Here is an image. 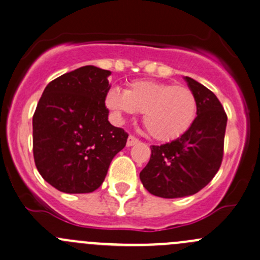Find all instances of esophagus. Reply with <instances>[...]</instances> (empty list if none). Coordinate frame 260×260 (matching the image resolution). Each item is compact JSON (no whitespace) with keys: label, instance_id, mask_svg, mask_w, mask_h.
Masks as SVG:
<instances>
[{"label":"esophagus","instance_id":"obj_1","mask_svg":"<svg viewBox=\"0 0 260 260\" xmlns=\"http://www.w3.org/2000/svg\"><path fill=\"white\" fill-rule=\"evenodd\" d=\"M138 142L139 141L135 137V136H129V137H128V139H127V147L135 146V144H137Z\"/></svg>","mask_w":260,"mask_h":260}]
</instances>
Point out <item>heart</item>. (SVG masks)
Instances as JSON below:
<instances>
[{
	"instance_id": "1",
	"label": "heart",
	"mask_w": 260,
	"mask_h": 260,
	"mask_svg": "<svg viewBox=\"0 0 260 260\" xmlns=\"http://www.w3.org/2000/svg\"><path fill=\"white\" fill-rule=\"evenodd\" d=\"M106 106L117 119L143 113V124L155 141L171 142L182 137L196 119L197 100L189 88L165 82L139 80L125 91L111 88Z\"/></svg>"
}]
</instances>
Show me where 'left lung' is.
Returning <instances> with one entry per match:
<instances>
[{
	"mask_svg": "<svg viewBox=\"0 0 260 260\" xmlns=\"http://www.w3.org/2000/svg\"><path fill=\"white\" fill-rule=\"evenodd\" d=\"M196 95L197 117L189 129L171 143L151 147V159L139 178L153 196L182 198L203 189L222 165L226 114L217 95L184 77Z\"/></svg>",
	"mask_w": 260,
	"mask_h": 260,
	"instance_id": "obj_1",
	"label": "left lung"
}]
</instances>
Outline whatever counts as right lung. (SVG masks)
I'll return each mask as SVG.
<instances>
[{
    "label": "right lung",
    "instance_id": "add662e5",
    "mask_svg": "<svg viewBox=\"0 0 260 260\" xmlns=\"http://www.w3.org/2000/svg\"><path fill=\"white\" fill-rule=\"evenodd\" d=\"M111 71L84 66L47 84L35 111L34 158L42 178L63 193H91L107 176L128 135L108 122Z\"/></svg>",
    "mask_w": 260,
    "mask_h": 260
}]
</instances>
